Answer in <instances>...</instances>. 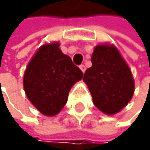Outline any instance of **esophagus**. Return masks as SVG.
<instances>
[{
	"instance_id": "esophagus-1",
	"label": "esophagus",
	"mask_w": 150,
	"mask_h": 150,
	"mask_svg": "<svg viewBox=\"0 0 150 150\" xmlns=\"http://www.w3.org/2000/svg\"><path fill=\"white\" fill-rule=\"evenodd\" d=\"M79 69L81 70L82 73H84V71H85V66H84V65H80V66H79Z\"/></svg>"
}]
</instances>
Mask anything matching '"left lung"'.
I'll return each instance as SVG.
<instances>
[{
  "label": "left lung",
  "instance_id": "left-lung-1",
  "mask_svg": "<svg viewBox=\"0 0 150 150\" xmlns=\"http://www.w3.org/2000/svg\"><path fill=\"white\" fill-rule=\"evenodd\" d=\"M91 62L83 81L95 106L107 115H113L127 106L134 95L132 71L117 47L108 42L94 47Z\"/></svg>",
  "mask_w": 150,
  "mask_h": 150
}]
</instances>
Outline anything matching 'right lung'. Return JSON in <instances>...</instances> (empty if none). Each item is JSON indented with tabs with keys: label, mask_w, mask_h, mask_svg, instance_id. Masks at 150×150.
<instances>
[{
	"label": "right lung",
	"mask_w": 150,
	"mask_h": 150,
	"mask_svg": "<svg viewBox=\"0 0 150 150\" xmlns=\"http://www.w3.org/2000/svg\"><path fill=\"white\" fill-rule=\"evenodd\" d=\"M83 74L60 49V43H44L27 65L23 87L32 105L45 116H54L68 101L69 92Z\"/></svg>",
	"instance_id": "obj_1"
}]
</instances>
